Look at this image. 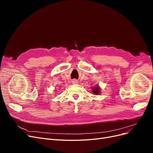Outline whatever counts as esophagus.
Segmentation results:
<instances>
[{"label": "esophagus", "instance_id": "esophagus-1", "mask_svg": "<svg viewBox=\"0 0 153 153\" xmlns=\"http://www.w3.org/2000/svg\"><path fill=\"white\" fill-rule=\"evenodd\" d=\"M72 82H73V84H77V83H78V81L76 80H73Z\"/></svg>", "mask_w": 153, "mask_h": 153}]
</instances>
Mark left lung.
I'll list each match as a JSON object with an SVG mask.
<instances>
[{
	"label": "left lung",
	"instance_id": "8db88e82",
	"mask_svg": "<svg viewBox=\"0 0 153 153\" xmlns=\"http://www.w3.org/2000/svg\"><path fill=\"white\" fill-rule=\"evenodd\" d=\"M92 93L94 94H99L100 93V88L99 87L98 85H97L96 87H94L92 88Z\"/></svg>",
	"mask_w": 153,
	"mask_h": 153
}]
</instances>
